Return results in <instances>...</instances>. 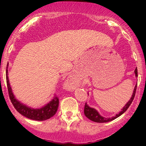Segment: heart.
I'll use <instances>...</instances> for the list:
<instances>
[{"mask_svg":"<svg viewBox=\"0 0 146 146\" xmlns=\"http://www.w3.org/2000/svg\"><path fill=\"white\" fill-rule=\"evenodd\" d=\"M73 84H74V85H75V84H76V83H77V82H78V80H76V78H74V79H73Z\"/></svg>","mask_w":146,"mask_h":146,"instance_id":"1","label":"heart"}]
</instances>
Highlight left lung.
Returning a JSON list of instances; mask_svg holds the SVG:
<instances>
[{
	"label": "left lung",
	"instance_id": "1",
	"mask_svg": "<svg viewBox=\"0 0 146 146\" xmlns=\"http://www.w3.org/2000/svg\"><path fill=\"white\" fill-rule=\"evenodd\" d=\"M134 73H135V76H136V77L137 78L138 77V70H137V68L135 69ZM136 88H137V84L136 85V86H135L134 89H133V94H132V96L131 98V99L129 100V101L126 104H125L124 107L122 108L121 111L119 114H116V116H114V117H112L111 118H105V117H102L100 114H99V112H98L95 109L88 106V104H87V103H85V108H84V114H85V115L90 120L92 121L98 122V123H105V122L111 121L117 119V117H120L122 114H123V113L128 110V108H129V106L131 105V104L132 102H133V99H134Z\"/></svg>",
	"mask_w": 146,
	"mask_h": 146
}]
</instances>
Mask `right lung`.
Wrapping results in <instances>:
<instances>
[{"mask_svg": "<svg viewBox=\"0 0 146 146\" xmlns=\"http://www.w3.org/2000/svg\"><path fill=\"white\" fill-rule=\"evenodd\" d=\"M8 64L7 65L6 68L7 86H8L10 99L11 100L12 104H13L14 107L16 109V110L24 117H27L28 119H32V120L44 121L52 117L56 113L57 110H58V102H59L58 97L54 96V98L49 102L45 104L44 107L39 109H35L32 108V107H28L26 104L20 102V101L16 99L14 94H13V90H12L9 79H8Z\"/></svg>", "mask_w": 146, "mask_h": 146, "instance_id": "add662e5", "label": "right lung"}]
</instances>
